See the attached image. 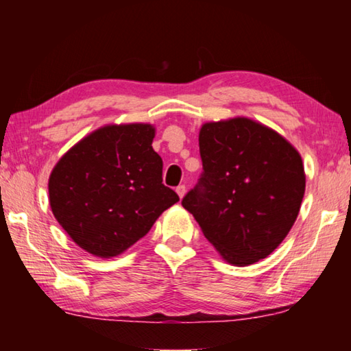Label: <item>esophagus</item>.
Here are the masks:
<instances>
[{"label": "esophagus", "mask_w": 351, "mask_h": 351, "mask_svg": "<svg viewBox=\"0 0 351 351\" xmlns=\"http://www.w3.org/2000/svg\"><path fill=\"white\" fill-rule=\"evenodd\" d=\"M186 192H187V189H186V186H184V184H181V186L176 187V193H178V197H180V198H184Z\"/></svg>", "instance_id": "34e87169"}]
</instances>
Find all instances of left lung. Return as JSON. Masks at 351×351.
I'll list each match as a JSON object with an SVG mask.
<instances>
[{
    "label": "left lung",
    "instance_id": "1",
    "mask_svg": "<svg viewBox=\"0 0 351 351\" xmlns=\"http://www.w3.org/2000/svg\"><path fill=\"white\" fill-rule=\"evenodd\" d=\"M203 173L182 198L219 255L235 266L266 258L299 215L305 170L299 152L247 117L199 130Z\"/></svg>",
    "mask_w": 351,
    "mask_h": 351
}]
</instances>
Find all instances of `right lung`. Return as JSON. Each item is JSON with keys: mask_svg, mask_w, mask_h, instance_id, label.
Wrapping results in <instances>:
<instances>
[{"mask_svg": "<svg viewBox=\"0 0 351 351\" xmlns=\"http://www.w3.org/2000/svg\"><path fill=\"white\" fill-rule=\"evenodd\" d=\"M153 138L150 123L106 125L77 142L52 170V213L86 252L116 257L180 201L162 184Z\"/></svg>", "mask_w": 351, "mask_h": 351, "instance_id": "obj_1", "label": "right lung"}]
</instances>
